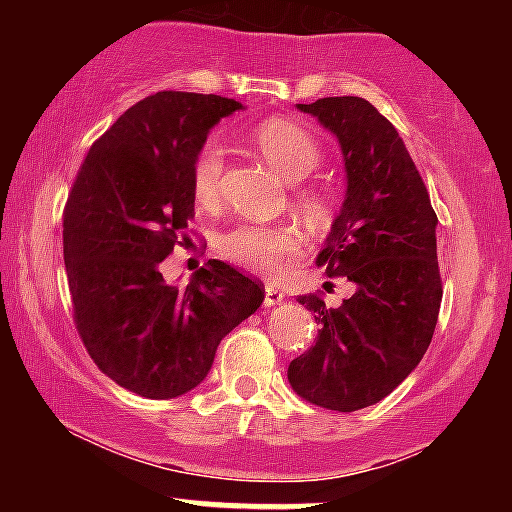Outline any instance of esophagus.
<instances>
[{"label":"esophagus","instance_id":"obj_1","mask_svg":"<svg viewBox=\"0 0 512 512\" xmlns=\"http://www.w3.org/2000/svg\"><path fill=\"white\" fill-rule=\"evenodd\" d=\"M284 291L276 289V286H264V305L267 308H274V305H281L284 303Z\"/></svg>","mask_w":512,"mask_h":512}]
</instances>
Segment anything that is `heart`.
Instances as JSON below:
<instances>
[{
	"instance_id": "obj_1",
	"label": "heart",
	"mask_w": 512,
	"mask_h": 512,
	"mask_svg": "<svg viewBox=\"0 0 512 512\" xmlns=\"http://www.w3.org/2000/svg\"><path fill=\"white\" fill-rule=\"evenodd\" d=\"M257 151L267 158L281 178L298 182L315 173L322 161V149L310 129L291 120H264L252 134ZM223 168H226V151L219 142L202 144L190 168V185L197 204L211 207L221 192ZM298 202L303 211L313 219L327 214V197L315 187H303L298 192ZM301 248V238L289 226H262V223H240L231 231L221 233L216 240V250L228 262L252 269L260 274H276L286 257L296 255Z\"/></svg>"
}]
</instances>
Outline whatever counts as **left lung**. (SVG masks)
Wrapping results in <instances>:
<instances>
[{"instance_id": "left-lung-1", "label": "left lung", "mask_w": 512, "mask_h": 512, "mask_svg": "<svg viewBox=\"0 0 512 512\" xmlns=\"http://www.w3.org/2000/svg\"><path fill=\"white\" fill-rule=\"evenodd\" d=\"M296 108L342 146L344 204L315 262L356 291L339 308L317 293L298 296L320 330L315 346L291 361L289 383L305 402L356 411L390 395L431 344L443 298L438 216L402 137L366 98Z\"/></svg>"}]
</instances>
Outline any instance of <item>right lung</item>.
I'll return each instance as SVG.
<instances>
[{"instance_id":"obj_1","label":"right lung","mask_w":512,"mask_h":512,"mask_svg":"<svg viewBox=\"0 0 512 512\" xmlns=\"http://www.w3.org/2000/svg\"><path fill=\"white\" fill-rule=\"evenodd\" d=\"M233 98L158 91L88 149L64 207V267L88 356L125 390L173 399L207 378L216 346L260 308V281L209 260L185 289L161 264L195 216L190 168Z\"/></svg>"}]
</instances>
